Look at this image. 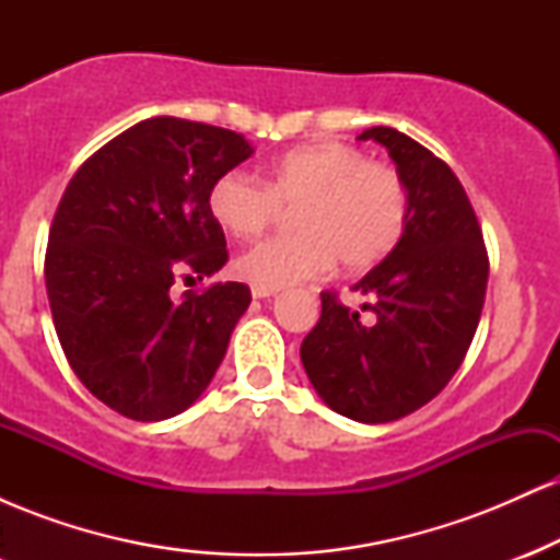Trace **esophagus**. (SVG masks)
<instances>
[{
  "label": "esophagus",
  "mask_w": 560,
  "mask_h": 560,
  "mask_svg": "<svg viewBox=\"0 0 560 560\" xmlns=\"http://www.w3.org/2000/svg\"><path fill=\"white\" fill-rule=\"evenodd\" d=\"M276 289H266V287H253V298L255 300H266V298H273Z\"/></svg>",
  "instance_id": "esophagus-1"
}]
</instances>
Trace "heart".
<instances>
[{
  "mask_svg": "<svg viewBox=\"0 0 560 560\" xmlns=\"http://www.w3.org/2000/svg\"><path fill=\"white\" fill-rule=\"evenodd\" d=\"M279 205H298L292 213L298 234L262 240L234 262L236 276L255 287H292L329 271L334 260L345 271H365L387 258L408 223L400 173L334 141L273 158L266 184L229 171L208 191L210 215L236 240L258 236Z\"/></svg>",
  "mask_w": 560,
  "mask_h": 560,
  "instance_id": "b5f03b06",
  "label": "heart"
}]
</instances>
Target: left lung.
Wrapping results in <instances>:
<instances>
[{
    "label": "left lung",
    "instance_id": "obj_1",
    "mask_svg": "<svg viewBox=\"0 0 560 560\" xmlns=\"http://www.w3.org/2000/svg\"><path fill=\"white\" fill-rule=\"evenodd\" d=\"M358 139L387 147L408 189V223L387 258L352 287L371 300L361 305L371 320L324 292L300 358L331 410L387 423L440 395L464 363L490 260L464 186L440 158L389 126Z\"/></svg>",
    "mask_w": 560,
    "mask_h": 560
}]
</instances>
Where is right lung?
Returning <instances> with one entry per match:
<instances>
[{"mask_svg":"<svg viewBox=\"0 0 560 560\" xmlns=\"http://www.w3.org/2000/svg\"><path fill=\"white\" fill-rule=\"evenodd\" d=\"M253 152L226 128L147 118L94 152L57 205L44 262L57 337L83 387L126 419L195 405L249 307L236 281L184 300L171 287L229 260L208 191Z\"/></svg>","mask_w":560,"mask_h":560,"instance_id":"1","label":"right lung"}]
</instances>
